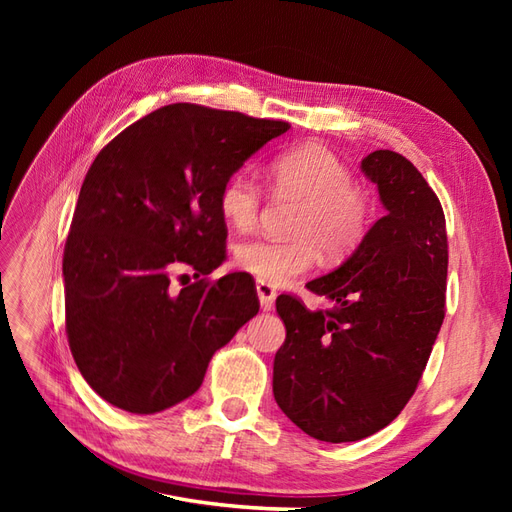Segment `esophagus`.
<instances>
[{"label": "esophagus", "mask_w": 512, "mask_h": 512, "mask_svg": "<svg viewBox=\"0 0 512 512\" xmlns=\"http://www.w3.org/2000/svg\"><path fill=\"white\" fill-rule=\"evenodd\" d=\"M256 292H258V299H260V307L265 309V312L273 309V303H275V297H277L275 288L265 284V282H256Z\"/></svg>", "instance_id": "34e87169"}]
</instances>
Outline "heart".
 <instances>
[{
	"label": "heart",
	"instance_id": "1",
	"mask_svg": "<svg viewBox=\"0 0 512 512\" xmlns=\"http://www.w3.org/2000/svg\"><path fill=\"white\" fill-rule=\"evenodd\" d=\"M271 179L282 194L303 200L292 230L294 239H252L237 247L235 262L269 286L288 284L312 269L320 250L331 260L350 256L374 222V203L356 188L352 170L320 143H303L282 151L271 162ZM262 190L258 181L239 170L220 190L222 218L235 230L258 222Z\"/></svg>",
	"mask_w": 512,
	"mask_h": 512
}]
</instances>
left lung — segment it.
<instances>
[{
  "label": "left lung",
  "mask_w": 512,
  "mask_h": 512,
  "mask_svg": "<svg viewBox=\"0 0 512 512\" xmlns=\"http://www.w3.org/2000/svg\"><path fill=\"white\" fill-rule=\"evenodd\" d=\"M386 209L335 271L307 282L329 309L280 294L286 342L273 361L277 406L307 436L356 442L389 425L414 395L444 320L448 269L440 200L389 149L361 162Z\"/></svg>",
  "instance_id": "1"
}]
</instances>
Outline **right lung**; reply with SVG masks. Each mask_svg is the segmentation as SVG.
I'll return each instance as SVG.
<instances>
[{
	"mask_svg": "<svg viewBox=\"0 0 512 512\" xmlns=\"http://www.w3.org/2000/svg\"><path fill=\"white\" fill-rule=\"evenodd\" d=\"M288 128L168 104L89 166L64 250L66 333L76 367L108 404L156 414L188 399L215 350L258 314L250 277L205 275L226 258L224 181ZM185 266L197 282L175 291L169 280Z\"/></svg>",
	"mask_w": 512,
	"mask_h": 512,
	"instance_id": "obj_1",
	"label": "right lung"
}]
</instances>
